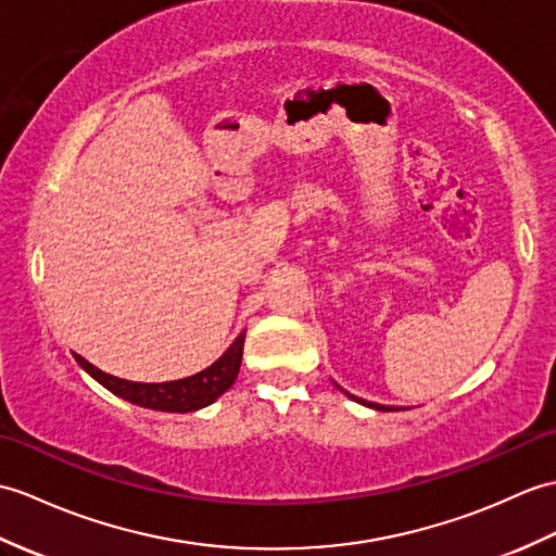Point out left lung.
<instances>
[{"label":"left lung","instance_id":"left-lung-1","mask_svg":"<svg viewBox=\"0 0 556 556\" xmlns=\"http://www.w3.org/2000/svg\"><path fill=\"white\" fill-rule=\"evenodd\" d=\"M341 389V386H339ZM348 397H353V400H357V403H363V405H367V407H371V409H379V412H393V407H389V405H379V403H365V400H359V397H355V395H351L348 393Z\"/></svg>","mask_w":556,"mask_h":556}]
</instances>
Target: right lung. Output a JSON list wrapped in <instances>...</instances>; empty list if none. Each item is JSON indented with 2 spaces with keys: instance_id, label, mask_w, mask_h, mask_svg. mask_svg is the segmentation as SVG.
<instances>
[{
  "instance_id": "1",
  "label": "right lung",
  "mask_w": 556,
  "mask_h": 556,
  "mask_svg": "<svg viewBox=\"0 0 556 556\" xmlns=\"http://www.w3.org/2000/svg\"><path fill=\"white\" fill-rule=\"evenodd\" d=\"M243 339H247V331H241L235 339V343H231L211 367L191 374L187 379L163 381V383H139V381L118 379L97 369L92 363H87V359L80 355H75V359L77 365L89 374V377L103 386V389L127 400V403L147 407V409L185 415V412H197L213 405L219 395L231 389V383H235L239 377V367L243 357Z\"/></svg>"
}]
</instances>
